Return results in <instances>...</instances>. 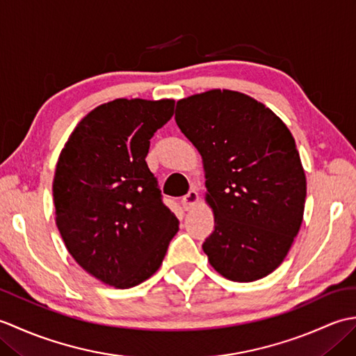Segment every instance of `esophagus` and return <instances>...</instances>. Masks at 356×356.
Here are the masks:
<instances>
[{
    "label": "esophagus",
    "instance_id": "1",
    "mask_svg": "<svg viewBox=\"0 0 356 356\" xmlns=\"http://www.w3.org/2000/svg\"><path fill=\"white\" fill-rule=\"evenodd\" d=\"M197 200H199L197 191L190 190V193H188L186 195H184L182 200H180V202H182V205H184V208L186 211H190V209H193L195 207V203H197Z\"/></svg>",
    "mask_w": 356,
    "mask_h": 356
}]
</instances>
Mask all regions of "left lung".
I'll list each match as a JSON object with an SVG mask.
<instances>
[{"instance_id": "left-lung-1", "label": "left lung", "mask_w": 356, "mask_h": 356, "mask_svg": "<svg viewBox=\"0 0 356 356\" xmlns=\"http://www.w3.org/2000/svg\"><path fill=\"white\" fill-rule=\"evenodd\" d=\"M176 122L203 159L216 225L203 251L218 274L248 283L269 275L303 222L306 176L283 120L231 90L180 99Z\"/></svg>"}]
</instances>
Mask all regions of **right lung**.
Wrapping results in <instances>:
<instances>
[{"mask_svg":"<svg viewBox=\"0 0 356 356\" xmlns=\"http://www.w3.org/2000/svg\"><path fill=\"white\" fill-rule=\"evenodd\" d=\"M174 115V101L116 99L90 111L59 154L56 226L82 269L128 289L161 268L177 217L145 162L149 139Z\"/></svg>","mask_w":356,"mask_h":356,"instance_id":"add662e5","label":"right lung"}]
</instances>
